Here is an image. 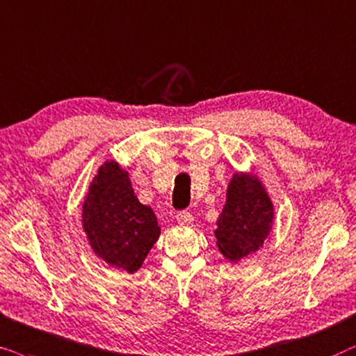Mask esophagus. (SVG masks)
Instances as JSON below:
<instances>
[{"mask_svg": "<svg viewBox=\"0 0 356 356\" xmlns=\"http://www.w3.org/2000/svg\"><path fill=\"white\" fill-rule=\"evenodd\" d=\"M175 218H177V221L181 222V225H191V222H193V216L187 210L179 211L177 216H175Z\"/></svg>", "mask_w": 356, "mask_h": 356, "instance_id": "34e87169", "label": "esophagus"}]
</instances>
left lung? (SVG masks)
<instances>
[{"instance_id":"1","label":"left lung","mask_w":356,"mask_h":356,"mask_svg":"<svg viewBox=\"0 0 356 356\" xmlns=\"http://www.w3.org/2000/svg\"><path fill=\"white\" fill-rule=\"evenodd\" d=\"M273 205L255 177L236 174L218 218L216 244L227 260H241L262 248L272 231Z\"/></svg>"}]
</instances>
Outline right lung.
<instances>
[{
    "label": "right lung",
    "instance_id": "1",
    "mask_svg": "<svg viewBox=\"0 0 356 356\" xmlns=\"http://www.w3.org/2000/svg\"><path fill=\"white\" fill-rule=\"evenodd\" d=\"M83 227L99 257L134 273L159 238L154 211L136 198L129 172L108 161L89 187L83 205Z\"/></svg>",
    "mask_w": 356,
    "mask_h": 356
}]
</instances>
